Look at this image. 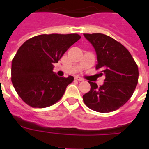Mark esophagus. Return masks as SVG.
I'll use <instances>...</instances> for the list:
<instances>
[{"label":"esophagus","mask_w":149,"mask_h":149,"mask_svg":"<svg viewBox=\"0 0 149 149\" xmlns=\"http://www.w3.org/2000/svg\"><path fill=\"white\" fill-rule=\"evenodd\" d=\"M75 79H77V80H78V81H84V79H83V78H81L80 77H79V76L75 77Z\"/></svg>","instance_id":"1"}]
</instances>
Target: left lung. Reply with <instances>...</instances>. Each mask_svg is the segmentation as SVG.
Returning <instances> with one entry per match:
<instances>
[{
  "instance_id": "obj_1",
  "label": "left lung",
  "mask_w": 149,
  "mask_h": 149,
  "mask_svg": "<svg viewBox=\"0 0 149 149\" xmlns=\"http://www.w3.org/2000/svg\"><path fill=\"white\" fill-rule=\"evenodd\" d=\"M95 49L97 70L105 77L104 84L93 82L83 96L86 106L100 113L114 111L123 106L134 93L139 79V69L129 51L110 36L100 33L84 34Z\"/></svg>"
}]
</instances>
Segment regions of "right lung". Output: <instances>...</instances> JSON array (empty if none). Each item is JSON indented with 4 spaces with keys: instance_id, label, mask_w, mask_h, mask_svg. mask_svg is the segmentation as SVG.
I'll use <instances>...</instances> for the list:
<instances>
[{
    "instance_id": "right-lung-1",
    "label": "right lung",
    "mask_w": 149,
    "mask_h": 149,
    "mask_svg": "<svg viewBox=\"0 0 149 149\" xmlns=\"http://www.w3.org/2000/svg\"><path fill=\"white\" fill-rule=\"evenodd\" d=\"M81 38L77 34L40 35L29 38L12 60L11 81L19 97L29 106L46 107L58 101L73 77H58L53 64Z\"/></svg>"
}]
</instances>
